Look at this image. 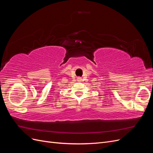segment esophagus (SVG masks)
Listing matches in <instances>:
<instances>
[{"label":"esophagus","mask_w":153,"mask_h":153,"mask_svg":"<svg viewBox=\"0 0 153 153\" xmlns=\"http://www.w3.org/2000/svg\"><path fill=\"white\" fill-rule=\"evenodd\" d=\"M77 80H78V82H81V81L82 80V78H81V77H78V78H77Z\"/></svg>","instance_id":"34e87169"}]
</instances>
